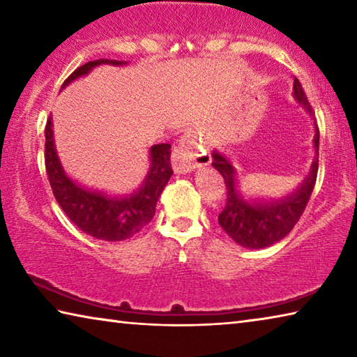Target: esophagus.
<instances>
[{
	"label": "esophagus",
	"mask_w": 357,
	"mask_h": 357,
	"mask_svg": "<svg viewBox=\"0 0 357 357\" xmlns=\"http://www.w3.org/2000/svg\"><path fill=\"white\" fill-rule=\"evenodd\" d=\"M173 170L176 173H190L200 167L209 165L211 157L208 146L200 137L193 132L181 138L178 146L173 151Z\"/></svg>",
	"instance_id": "esophagus-1"
}]
</instances>
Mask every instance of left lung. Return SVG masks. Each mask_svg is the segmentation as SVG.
<instances>
[{
    "label": "left lung",
    "mask_w": 357,
    "mask_h": 357,
    "mask_svg": "<svg viewBox=\"0 0 357 357\" xmlns=\"http://www.w3.org/2000/svg\"><path fill=\"white\" fill-rule=\"evenodd\" d=\"M293 99L313 119V160L304 181L279 198H266L247 195L241 192L238 170L234 168L231 157L213 151V167L219 172L227 185V204L219 214L220 227L234 243L245 249H264L279 243L291 231L299 217L309 203L318 173V146L319 132L312 108L305 98L298 78L293 83Z\"/></svg>",
    "instance_id": "8db88e82"
}]
</instances>
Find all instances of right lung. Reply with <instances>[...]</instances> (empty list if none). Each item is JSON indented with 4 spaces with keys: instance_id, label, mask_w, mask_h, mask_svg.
I'll use <instances>...</instances> for the list:
<instances>
[{
    "instance_id": "obj_1",
    "label": "right lung",
    "mask_w": 357,
    "mask_h": 357,
    "mask_svg": "<svg viewBox=\"0 0 357 357\" xmlns=\"http://www.w3.org/2000/svg\"><path fill=\"white\" fill-rule=\"evenodd\" d=\"M128 66V61L116 59H96L83 64L72 72L63 88L78 78L91 74L99 66ZM168 143L154 144L149 148V167L143 183L124 195H108L107 192L77 183L66 173L59 159L55 138H53V119L47 121L45 128V168L53 195L66 215L82 229L100 241H124L134 236L151 222L155 213V204L162 190L170 181L173 170L170 164Z\"/></svg>"
}]
</instances>
